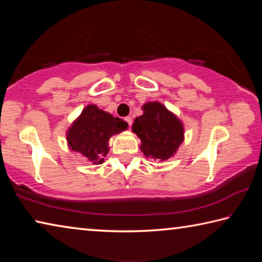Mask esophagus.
<instances>
[{
  "label": "esophagus",
  "mask_w": 262,
  "mask_h": 262,
  "mask_svg": "<svg viewBox=\"0 0 262 262\" xmlns=\"http://www.w3.org/2000/svg\"><path fill=\"white\" fill-rule=\"evenodd\" d=\"M125 120H126V122L128 123V125L132 126V123H133V119H132V117H126V118H125Z\"/></svg>",
  "instance_id": "1"
}]
</instances>
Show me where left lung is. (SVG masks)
<instances>
[{"instance_id":"1","label":"left lung","mask_w":262,"mask_h":262,"mask_svg":"<svg viewBox=\"0 0 262 262\" xmlns=\"http://www.w3.org/2000/svg\"><path fill=\"white\" fill-rule=\"evenodd\" d=\"M143 114L133 123V133L140 137L145 157L166 161L184 141V126L176 115L158 101L142 106Z\"/></svg>"}]
</instances>
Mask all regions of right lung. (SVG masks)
<instances>
[{"label": "right lung", "mask_w": 262, "mask_h": 262, "mask_svg": "<svg viewBox=\"0 0 262 262\" xmlns=\"http://www.w3.org/2000/svg\"><path fill=\"white\" fill-rule=\"evenodd\" d=\"M128 123L112 114L88 105L67 130V141L73 151L82 154L92 164H101L108 152L111 136L126 130Z\"/></svg>", "instance_id": "obj_1"}]
</instances>
